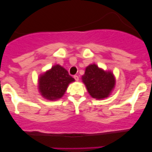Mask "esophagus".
Returning a JSON list of instances; mask_svg holds the SVG:
<instances>
[{
  "label": "esophagus",
  "instance_id": "34e87169",
  "mask_svg": "<svg viewBox=\"0 0 152 152\" xmlns=\"http://www.w3.org/2000/svg\"><path fill=\"white\" fill-rule=\"evenodd\" d=\"M73 78H74L75 80H76V81H79V76H76H76H73Z\"/></svg>",
  "mask_w": 152,
  "mask_h": 152
}]
</instances>
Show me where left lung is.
<instances>
[{"instance_id": "left-lung-1", "label": "left lung", "mask_w": 152, "mask_h": 152, "mask_svg": "<svg viewBox=\"0 0 152 152\" xmlns=\"http://www.w3.org/2000/svg\"><path fill=\"white\" fill-rule=\"evenodd\" d=\"M82 79L89 94L96 99L108 97L115 85L113 73L110 71H104L96 64L90 65L86 67L85 73Z\"/></svg>"}]
</instances>
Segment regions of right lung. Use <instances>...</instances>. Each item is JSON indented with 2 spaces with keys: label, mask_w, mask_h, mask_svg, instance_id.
Listing matches in <instances>:
<instances>
[{
  "label": "right lung",
  "mask_w": 152,
  "mask_h": 152,
  "mask_svg": "<svg viewBox=\"0 0 152 152\" xmlns=\"http://www.w3.org/2000/svg\"><path fill=\"white\" fill-rule=\"evenodd\" d=\"M75 79L69 75L63 67L56 65L39 77V91L48 100L61 99L65 94L69 84Z\"/></svg>",
  "instance_id": "1"
}]
</instances>
